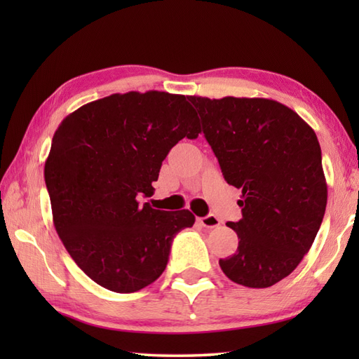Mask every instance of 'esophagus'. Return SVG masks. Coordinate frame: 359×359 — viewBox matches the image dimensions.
<instances>
[{
    "instance_id": "esophagus-1",
    "label": "esophagus",
    "mask_w": 359,
    "mask_h": 359,
    "mask_svg": "<svg viewBox=\"0 0 359 359\" xmlns=\"http://www.w3.org/2000/svg\"><path fill=\"white\" fill-rule=\"evenodd\" d=\"M199 222H201V225L205 226V228H215V226H219V225H220V220H219L216 216H212V215L201 217Z\"/></svg>"
}]
</instances>
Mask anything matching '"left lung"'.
<instances>
[{
	"label": "left lung",
	"instance_id": "obj_1",
	"mask_svg": "<svg viewBox=\"0 0 359 359\" xmlns=\"http://www.w3.org/2000/svg\"><path fill=\"white\" fill-rule=\"evenodd\" d=\"M188 100L225 180L242 189V219L226 224L238 234V251L220 259V269L243 287H271L299 265L323 222L327 184L318 137L270 98Z\"/></svg>",
	"mask_w": 359,
	"mask_h": 359
}]
</instances>
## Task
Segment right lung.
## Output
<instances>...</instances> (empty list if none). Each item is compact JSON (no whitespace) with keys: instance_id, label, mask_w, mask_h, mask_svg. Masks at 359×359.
<instances>
[{"instance_id":"1","label":"right lung","mask_w":359,"mask_h":359,"mask_svg":"<svg viewBox=\"0 0 359 359\" xmlns=\"http://www.w3.org/2000/svg\"><path fill=\"white\" fill-rule=\"evenodd\" d=\"M199 133L187 97L158 90L112 94L60 123L44 165L53 225L98 285L134 293L166 269L174 236L196 217L139 199L154 193L152 182L174 144Z\"/></svg>"}]
</instances>
